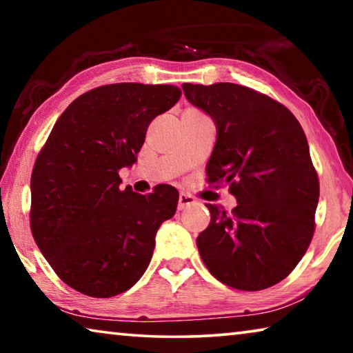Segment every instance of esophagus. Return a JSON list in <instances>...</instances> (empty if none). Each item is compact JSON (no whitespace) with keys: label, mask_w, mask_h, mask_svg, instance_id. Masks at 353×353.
Wrapping results in <instances>:
<instances>
[{"label":"esophagus","mask_w":353,"mask_h":353,"mask_svg":"<svg viewBox=\"0 0 353 353\" xmlns=\"http://www.w3.org/2000/svg\"><path fill=\"white\" fill-rule=\"evenodd\" d=\"M196 204V199L193 196H190L187 193H181L179 194V202H177V208L179 210H185V208H188L191 205Z\"/></svg>","instance_id":"1"}]
</instances>
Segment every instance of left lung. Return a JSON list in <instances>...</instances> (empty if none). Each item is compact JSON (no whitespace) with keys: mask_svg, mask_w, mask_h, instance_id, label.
Here are the masks:
<instances>
[{"mask_svg":"<svg viewBox=\"0 0 353 353\" xmlns=\"http://www.w3.org/2000/svg\"><path fill=\"white\" fill-rule=\"evenodd\" d=\"M182 88L216 126L208 182L229 185L238 202L232 214L205 204L210 224L196 238L201 259L232 288H270L294 270L313 238L319 181L307 137L285 105L252 88Z\"/></svg>","mask_w":353,"mask_h":353,"instance_id":"obj_1","label":"left lung"}]
</instances>
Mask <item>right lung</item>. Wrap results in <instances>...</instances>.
<instances>
[{
    "mask_svg": "<svg viewBox=\"0 0 353 353\" xmlns=\"http://www.w3.org/2000/svg\"><path fill=\"white\" fill-rule=\"evenodd\" d=\"M182 92L174 85L110 83L81 94L52 128L31 176V230L40 252L71 288L112 297L139 282L155 234L174 216L179 191L121 190L152 119Z\"/></svg>",
    "mask_w": 353,
    "mask_h": 353,
    "instance_id": "obj_1",
    "label": "right lung"
}]
</instances>
